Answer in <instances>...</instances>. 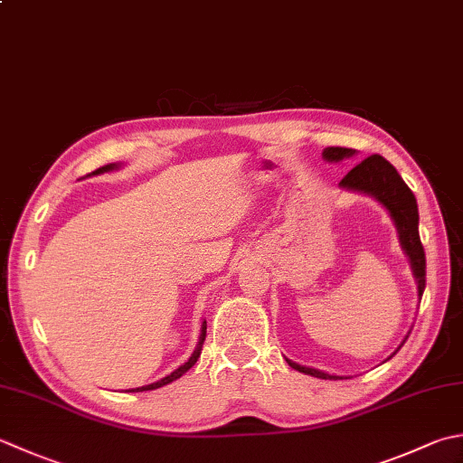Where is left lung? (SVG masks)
<instances>
[{
    "instance_id": "8db88e82",
    "label": "left lung",
    "mask_w": 463,
    "mask_h": 463,
    "mask_svg": "<svg viewBox=\"0 0 463 463\" xmlns=\"http://www.w3.org/2000/svg\"><path fill=\"white\" fill-rule=\"evenodd\" d=\"M353 154H355V150L353 148L329 146L323 150V158L327 162H339L343 158L353 156ZM339 186L373 196L375 201H379L387 208L395 226H397V234H400L402 249L405 250L407 259H410V262H411L413 277H415V280H418V295L421 298L423 288H425V252H423V244L420 239L418 201H415V196L410 190V186L403 183L400 172L389 165L383 156H379V154H371L369 158L359 162L355 168H351L347 172L345 178L339 183ZM287 364L307 375L321 377V379H339L337 375L323 373V371H319V369L297 365L288 359H287Z\"/></svg>"
}]
</instances>
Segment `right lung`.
I'll return each mask as SVG.
<instances>
[{
  "label": "right lung",
  "instance_id": "add662e5",
  "mask_svg": "<svg viewBox=\"0 0 463 463\" xmlns=\"http://www.w3.org/2000/svg\"><path fill=\"white\" fill-rule=\"evenodd\" d=\"M116 168H120V165H106V166H102V168H98V170H94L92 175H102V172H110V170H116ZM204 339H206V321H203V327H201V337H198V345H196V349H194V353L193 355H190V359L186 361L184 365H180L178 369H175L172 371L170 375H166V377H162L160 382H156V383H150V385H142V387H136V389H128L130 393H138V392H150V389H158V387H162V385H168V383H172V382H176L178 377H183L186 371L193 367L194 364H196V359L201 357V351H203V343H204Z\"/></svg>",
  "mask_w": 463,
  "mask_h": 463
}]
</instances>
